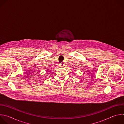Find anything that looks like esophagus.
I'll use <instances>...</instances> for the list:
<instances>
[{
	"mask_svg": "<svg viewBox=\"0 0 124 124\" xmlns=\"http://www.w3.org/2000/svg\"><path fill=\"white\" fill-rule=\"evenodd\" d=\"M59 66L60 67H63L65 66V64H64L63 63H61V64H59Z\"/></svg>",
	"mask_w": 124,
	"mask_h": 124,
	"instance_id": "34e87169",
	"label": "esophagus"
}]
</instances>
